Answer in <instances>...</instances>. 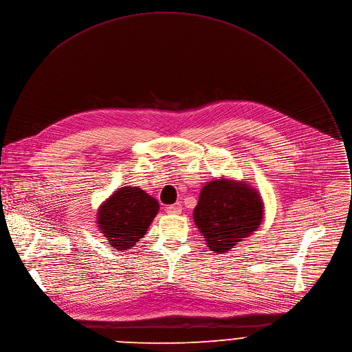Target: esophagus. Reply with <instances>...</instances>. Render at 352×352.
Segmentation results:
<instances>
[{
    "instance_id": "obj_1",
    "label": "esophagus",
    "mask_w": 352,
    "mask_h": 352,
    "mask_svg": "<svg viewBox=\"0 0 352 352\" xmlns=\"http://www.w3.org/2000/svg\"><path fill=\"white\" fill-rule=\"evenodd\" d=\"M166 212H167L168 214H179V213L182 212V206H181L179 204H177V205H170V206L166 208Z\"/></svg>"
}]
</instances>
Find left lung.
I'll use <instances>...</instances> for the list:
<instances>
[{
    "mask_svg": "<svg viewBox=\"0 0 352 352\" xmlns=\"http://www.w3.org/2000/svg\"><path fill=\"white\" fill-rule=\"evenodd\" d=\"M264 216L260 194L244 182L220 178L208 182L194 209V220L210 251L221 254L258 229Z\"/></svg>",
    "mask_w": 352,
    "mask_h": 352,
    "instance_id": "8db88e82",
    "label": "left lung"
}]
</instances>
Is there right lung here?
Instances as JSON below:
<instances>
[{
    "mask_svg": "<svg viewBox=\"0 0 352 352\" xmlns=\"http://www.w3.org/2000/svg\"><path fill=\"white\" fill-rule=\"evenodd\" d=\"M158 202L138 186H122L100 206L97 225L116 250H127L144 237Z\"/></svg>",
    "mask_w": 352,
    "mask_h": 352,
    "instance_id": "add662e5",
    "label": "right lung"
}]
</instances>
